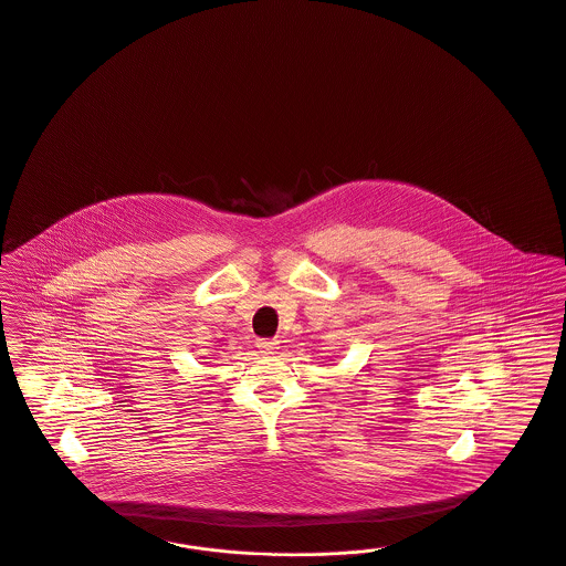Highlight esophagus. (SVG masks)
Instances as JSON below:
<instances>
[{"label":"esophagus","mask_w":566,"mask_h":566,"mask_svg":"<svg viewBox=\"0 0 566 566\" xmlns=\"http://www.w3.org/2000/svg\"><path fill=\"white\" fill-rule=\"evenodd\" d=\"M280 340H275V338H261V340H256V347H259V352L261 353H275L280 347Z\"/></svg>","instance_id":"1"}]
</instances>
